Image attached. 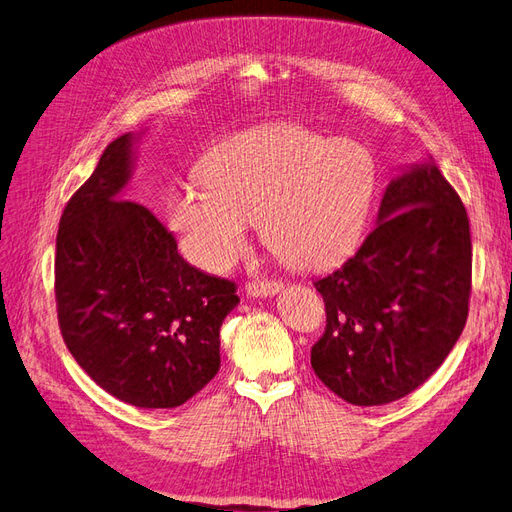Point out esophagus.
Masks as SVG:
<instances>
[{
  "label": "esophagus",
  "instance_id": "esophagus-1",
  "mask_svg": "<svg viewBox=\"0 0 512 512\" xmlns=\"http://www.w3.org/2000/svg\"><path fill=\"white\" fill-rule=\"evenodd\" d=\"M245 290L250 297H273L278 295L282 290L280 282H273V280H258V282H250L245 284Z\"/></svg>",
  "mask_w": 512,
  "mask_h": 512
}]
</instances>
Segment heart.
Here are the masks:
<instances>
[{
    "instance_id": "obj_1",
    "label": "heart",
    "mask_w": 512,
    "mask_h": 512,
    "mask_svg": "<svg viewBox=\"0 0 512 512\" xmlns=\"http://www.w3.org/2000/svg\"><path fill=\"white\" fill-rule=\"evenodd\" d=\"M375 189L377 161L366 146L269 124L213 148L202 181L172 193L168 224L206 271H224L241 256L247 222L288 267L316 271L353 252Z\"/></svg>"
}]
</instances>
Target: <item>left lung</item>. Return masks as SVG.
Wrapping results in <instances>:
<instances>
[{
	"mask_svg": "<svg viewBox=\"0 0 512 512\" xmlns=\"http://www.w3.org/2000/svg\"><path fill=\"white\" fill-rule=\"evenodd\" d=\"M377 222L355 256L314 282L327 327L312 368L359 407L411 394L444 364L472 293L467 211L433 161L394 178Z\"/></svg>",
	"mask_w": 512,
	"mask_h": 512,
	"instance_id": "left-lung-1",
	"label": "left lung"
}]
</instances>
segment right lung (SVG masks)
Segmentation results:
<instances>
[{
	"mask_svg": "<svg viewBox=\"0 0 512 512\" xmlns=\"http://www.w3.org/2000/svg\"><path fill=\"white\" fill-rule=\"evenodd\" d=\"M137 135L105 148L68 200L55 241V303L68 351L122 403L172 409L219 370L234 282L191 267L144 204L122 200Z\"/></svg>",
	"mask_w": 512,
	"mask_h": 512,
	"instance_id": "obj_1",
	"label": "right lung"
}]
</instances>
